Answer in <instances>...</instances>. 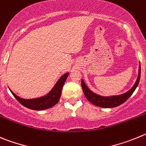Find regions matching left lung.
Listing matches in <instances>:
<instances>
[{
  "label": "left lung",
  "instance_id": "obj_1",
  "mask_svg": "<svg viewBox=\"0 0 146 146\" xmlns=\"http://www.w3.org/2000/svg\"><path fill=\"white\" fill-rule=\"evenodd\" d=\"M140 65H139V72L137 81L135 83L134 86L131 88V89H129L128 92H127L124 94H119V95L110 96V97H103V96L98 95V94L92 92L87 87L84 80H81V86H82L83 92H84V94L86 98L93 105L101 108H114L120 106L129 99V98L134 92L135 89L137 88L139 81H140Z\"/></svg>",
  "mask_w": 146,
  "mask_h": 146
}]
</instances>
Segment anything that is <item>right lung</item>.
<instances>
[{
	"instance_id": "add662e5",
	"label": "right lung",
	"mask_w": 146,
	"mask_h": 146,
	"mask_svg": "<svg viewBox=\"0 0 146 146\" xmlns=\"http://www.w3.org/2000/svg\"><path fill=\"white\" fill-rule=\"evenodd\" d=\"M68 75L69 73H66L62 76L56 83L53 89L46 95L44 96V97L35 98V99H23V98H21L17 95H16L13 92H11V90L10 91L12 93L14 98L17 100L18 102L27 108L35 110V111H41V110L50 108L59 102V100H60L62 94V89L63 85L68 78Z\"/></svg>"
}]
</instances>
